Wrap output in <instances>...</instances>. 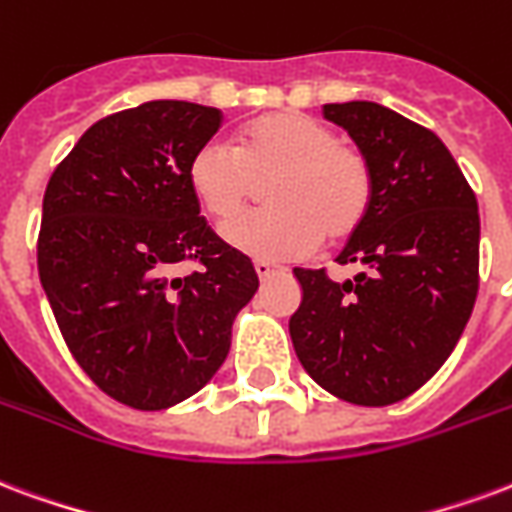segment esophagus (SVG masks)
<instances>
[{"instance_id":"34e87169","label":"esophagus","mask_w":512,"mask_h":512,"mask_svg":"<svg viewBox=\"0 0 512 512\" xmlns=\"http://www.w3.org/2000/svg\"><path fill=\"white\" fill-rule=\"evenodd\" d=\"M255 271H257V276L266 282L268 276L276 274V266H271V263H266V260H255Z\"/></svg>"}]
</instances>
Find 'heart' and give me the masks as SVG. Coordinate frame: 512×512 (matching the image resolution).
<instances>
[{
	"instance_id": "1",
	"label": "heart",
	"mask_w": 512,
	"mask_h": 512,
	"mask_svg": "<svg viewBox=\"0 0 512 512\" xmlns=\"http://www.w3.org/2000/svg\"><path fill=\"white\" fill-rule=\"evenodd\" d=\"M192 195L208 217L227 222L268 183L271 209L233 220L225 241L260 260L312 252L320 238H350L369 217L374 170L369 157L306 113H268L238 132L236 149L203 143L187 168Z\"/></svg>"
}]
</instances>
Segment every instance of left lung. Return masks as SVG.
Here are the masks:
<instances>
[{"label":"left lung","instance_id":"8db88e82","mask_svg":"<svg viewBox=\"0 0 512 512\" xmlns=\"http://www.w3.org/2000/svg\"><path fill=\"white\" fill-rule=\"evenodd\" d=\"M374 170L369 217L336 257L366 271L333 282L295 268L304 298L290 317L298 361L325 391L363 407L407 399L456 347L480 282L475 192L448 146L377 102H331Z\"/></svg>","mask_w":512,"mask_h":512}]
</instances>
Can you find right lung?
I'll return each mask as SVG.
<instances>
[{
  "instance_id": "1",
  "label": "right lung",
  "mask_w": 512,
  "mask_h": 512,
  "mask_svg": "<svg viewBox=\"0 0 512 512\" xmlns=\"http://www.w3.org/2000/svg\"><path fill=\"white\" fill-rule=\"evenodd\" d=\"M219 127L222 111L181 100L111 113L45 187L37 271L56 325L89 380L135 410L198 393L260 285L189 189V160ZM176 262L199 271L173 277Z\"/></svg>"
}]
</instances>
